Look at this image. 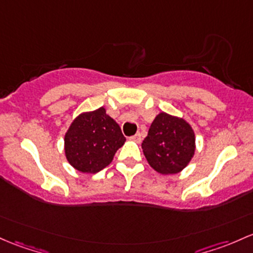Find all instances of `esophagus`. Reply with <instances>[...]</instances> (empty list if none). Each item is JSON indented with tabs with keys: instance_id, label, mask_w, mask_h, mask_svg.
Segmentation results:
<instances>
[{
	"instance_id": "1",
	"label": "esophagus",
	"mask_w": 253,
	"mask_h": 253,
	"mask_svg": "<svg viewBox=\"0 0 253 253\" xmlns=\"http://www.w3.org/2000/svg\"><path fill=\"white\" fill-rule=\"evenodd\" d=\"M129 140H133V141H137V143H139V141L141 140V134L140 133H137V134L132 135V137L128 138Z\"/></svg>"
}]
</instances>
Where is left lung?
I'll return each mask as SVG.
<instances>
[{"instance_id": "1", "label": "left lung", "mask_w": 253, "mask_h": 253, "mask_svg": "<svg viewBox=\"0 0 253 253\" xmlns=\"http://www.w3.org/2000/svg\"><path fill=\"white\" fill-rule=\"evenodd\" d=\"M194 133L184 119L158 114L141 143L149 165L161 174L181 171L194 155Z\"/></svg>"}]
</instances>
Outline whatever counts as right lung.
Wrapping results in <instances>:
<instances>
[{"label":"right lung","mask_w":253,"mask_h":253,"mask_svg":"<svg viewBox=\"0 0 253 253\" xmlns=\"http://www.w3.org/2000/svg\"><path fill=\"white\" fill-rule=\"evenodd\" d=\"M125 141L120 126L102 107L72 122L65 135L66 157L77 170L97 173L112 162Z\"/></svg>","instance_id":"obj_1"}]
</instances>
